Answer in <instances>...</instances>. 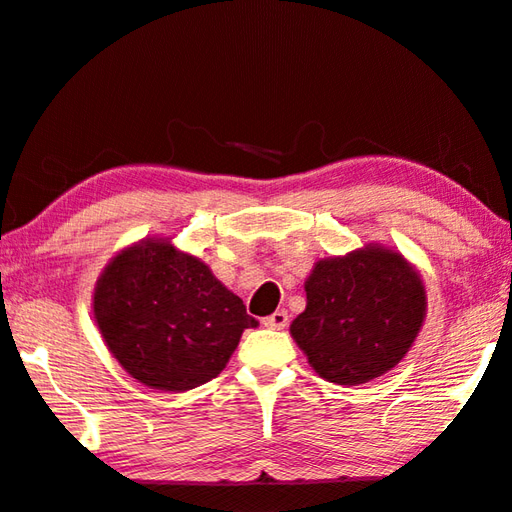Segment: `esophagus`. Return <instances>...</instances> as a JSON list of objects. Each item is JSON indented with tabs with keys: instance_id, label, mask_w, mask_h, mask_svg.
I'll list each match as a JSON object with an SVG mask.
<instances>
[{
	"instance_id": "1",
	"label": "esophagus",
	"mask_w": 512,
	"mask_h": 512,
	"mask_svg": "<svg viewBox=\"0 0 512 512\" xmlns=\"http://www.w3.org/2000/svg\"><path fill=\"white\" fill-rule=\"evenodd\" d=\"M264 327H268V329H286L288 327V313L284 311V309H280V311H275V313H271L268 315V318H264Z\"/></svg>"
}]
</instances>
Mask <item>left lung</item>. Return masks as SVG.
<instances>
[{"mask_svg":"<svg viewBox=\"0 0 512 512\" xmlns=\"http://www.w3.org/2000/svg\"><path fill=\"white\" fill-rule=\"evenodd\" d=\"M306 309L291 336L329 383H369L398 362L425 320V286L392 248L369 244L320 259L304 282Z\"/></svg>","mask_w":512,"mask_h":512,"instance_id":"left-lung-1","label":"left lung"}]
</instances>
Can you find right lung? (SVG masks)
Listing matches in <instances>:
<instances>
[{
    "label": "right lung",
    "instance_id": "right-lung-1",
    "mask_svg": "<svg viewBox=\"0 0 512 512\" xmlns=\"http://www.w3.org/2000/svg\"><path fill=\"white\" fill-rule=\"evenodd\" d=\"M94 318L129 376L152 389L188 392L217 378L244 329V302L199 257L167 239H143L98 277Z\"/></svg>",
    "mask_w": 512,
    "mask_h": 512
}]
</instances>
